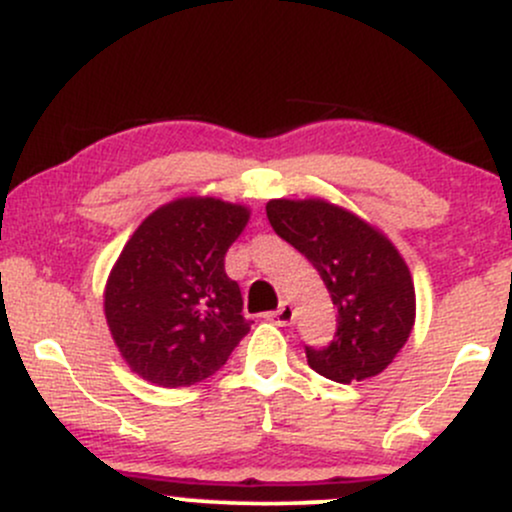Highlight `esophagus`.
Listing matches in <instances>:
<instances>
[{"instance_id": "34e87169", "label": "esophagus", "mask_w": 512, "mask_h": 512, "mask_svg": "<svg viewBox=\"0 0 512 512\" xmlns=\"http://www.w3.org/2000/svg\"><path fill=\"white\" fill-rule=\"evenodd\" d=\"M268 319H271L273 324H278V326H287V324H292V321H295V309H292L290 302H283L278 309H275V312L268 314Z\"/></svg>"}]
</instances>
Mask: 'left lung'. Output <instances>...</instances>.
Masks as SVG:
<instances>
[{
    "instance_id": "1",
    "label": "left lung",
    "mask_w": 512,
    "mask_h": 512,
    "mask_svg": "<svg viewBox=\"0 0 512 512\" xmlns=\"http://www.w3.org/2000/svg\"><path fill=\"white\" fill-rule=\"evenodd\" d=\"M266 215L280 239L317 268L336 304V336L326 348L304 346L326 380L350 384L387 370L416 319L409 266L394 244L353 212L326 200H271Z\"/></svg>"
}]
</instances>
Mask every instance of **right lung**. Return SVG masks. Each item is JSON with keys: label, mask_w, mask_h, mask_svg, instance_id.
<instances>
[{"label": "right lung", "mask_w": 512, "mask_h": 512, "mask_svg": "<svg viewBox=\"0 0 512 512\" xmlns=\"http://www.w3.org/2000/svg\"><path fill=\"white\" fill-rule=\"evenodd\" d=\"M249 222L244 205L179 198L135 229L103 292L113 341L142 380L191 387L215 375L251 329L225 254Z\"/></svg>", "instance_id": "obj_1"}]
</instances>
